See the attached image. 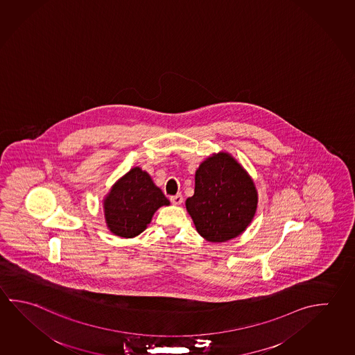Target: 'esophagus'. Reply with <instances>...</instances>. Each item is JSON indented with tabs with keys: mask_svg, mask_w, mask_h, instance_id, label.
<instances>
[{
	"mask_svg": "<svg viewBox=\"0 0 355 355\" xmlns=\"http://www.w3.org/2000/svg\"><path fill=\"white\" fill-rule=\"evenodd\" d=\"M171 202L173 203V205H180L182 202H183V196L178 193V194H175V196H172L171 197Z\"/></svg>",
	"mask_w": 355,
	"mask_h": 355,
	"instance_id": "esophagus-1",
	"label": "esophagus"
}]
</instances>
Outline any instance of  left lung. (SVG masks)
I'll use <instances>...</instances> for the list:
<instances>
[{
  "instance_id": "left-lung-1",
  "label": "left lung",
  "mask_w": 355,
  "mask_h": 355,
  "mask_svg": "<svg viewBox=\"0 0 355 355\" xmlns=\"http://www.w3.org/2000/svg\"><path fill=\"white\" fill-rule=\"evenodd\" d=\"M254 183L228 153L205 159L196 172V188L186 200L199 234L209 242L236 238L254 217Z\"/></svg>"
}]
</instances>
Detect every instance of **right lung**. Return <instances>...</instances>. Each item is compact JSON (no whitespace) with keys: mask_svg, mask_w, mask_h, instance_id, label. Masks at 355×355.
Masks as SVG:
<instances>
[{"mask_svg":"<svg viewBox=\"0 0 355 355\" xmlns=\"http://www.w3.org/2000/svg\"><path fill=\"white\" fill-rule=\"evenodd\" d=\"M168 199L142 169H131L113 186L105 200L107 227L116 236L132 238L142 233L153 213Z\"/></svg>","mask_w":355,"mask_h":355,"instance_id":"1","label":"right lung"}]
</instances>
